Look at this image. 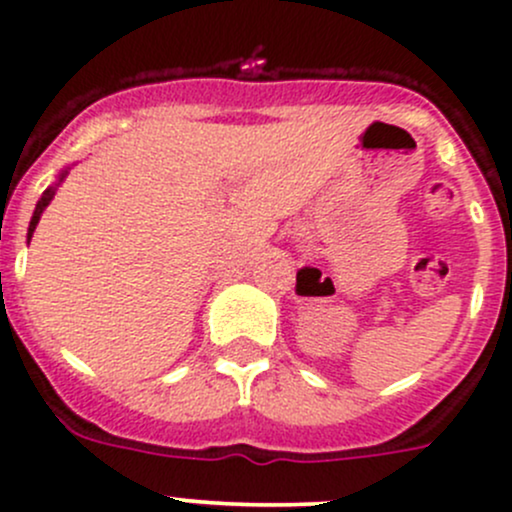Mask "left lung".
<instances>
[{
    "label": "left lung",
    "mask_w": 512,
    "mask_h": 512,
    "mask_svg": "<svg viewBox=\"0 0 512 512\" xmlns=\"http://www.w3.org/2000/svg\"><path fill=\"white\" fill-rule=\"evenodd\" d=\"M298 276H300V273H298Z\"/></svg>",
    "instance_id": "1"
}]
</instances>
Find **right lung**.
<instances>
[{"label": "right lung", "instance_id": "obj_1", "mask_svg": "<svg viewBox=\"0 0 512 512\" xmlns=\"http://www.w3.org/2000/svg\"><path fill=\"white\" fill-rule=\"evenodd\" d=\"M66 175H68V167L66 170H61V175H59V179H56L54 184H51V187H46V192L41 194V199L39 202H36V209H34V217H31V221H29V234H26V241H31V236H34V229H36V224H39V219H41V214H44V209L49 207L51 204V199H54V194H56V189H59V184L63 182V179H66Z\"/></svg>", "mask_w": 512, "mask_h": 512}]
</instances>
